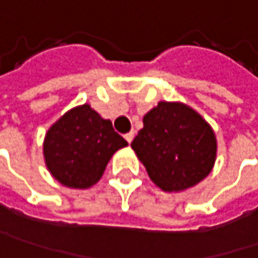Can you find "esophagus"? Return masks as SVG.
Listing matches in <instances>:
<instances>
[{
  "mask_svg": "<svg viewBox=\"0 0 258 258\" xmlns=\"http://www.w3.org/2000/svg\"><path fill=\"white\" fill-rule=\"evenodd\" d=\"M134 137H135V134H134V132H129V134H126V135H124V139L131 144V142L134 141Z\"/></svg>",
  "mask_w": 258,
  "mask_h": 258,
  "instance_id": "obj_1",
  "label": "esophagus"
}]
</instances>
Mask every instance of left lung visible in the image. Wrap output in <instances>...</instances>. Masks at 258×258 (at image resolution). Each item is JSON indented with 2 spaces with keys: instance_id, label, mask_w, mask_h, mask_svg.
Instances as JSON below:
<instances>
[{
  "instance_id": "1",
  "label": "left lung",
  "mask_w": 258,
  "mask_h": 258,
  "mask_svg": "<svg viewBox=\"0 0 258 258\" xmlns=\"http://www.w3.org/2000/svg\"><path fill=\"white\" fill-rule=\"evenodd\" d=\"M131 147L166 192L188 189L212 172L217 144L210 124L182 102L160 101L144 116Z\"/></svg>"
}]
</instances>
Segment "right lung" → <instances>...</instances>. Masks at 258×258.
<instances>
[{"mask_svg":"<svg viewBox=\"0 0 258 258\" xmlns=\"http://www.w3.org/2000/svg\"><path fill=\"white\" fill-rule=\"evenodd\" d=\"M126 145L110 120L83 104L48 129L44 157L49 173L61 185L85 189L101 179L111 156Z\"/></svg>","mask_w":258,"mask_h":258,"instance_id":"obj_1","label":"right lung"}]
</instances>
